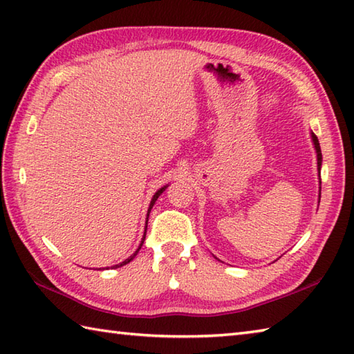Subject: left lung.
Listing matches in <instances>:
<instances>
[{"label":"left lung","instance_id":"obj_1","mask_svg":"<svg viewBox=\"0 0 354 354\" xmlns=\"http://www.w3.org/2000/svg\"><path fill=\"white\" fill-rule=\"evenodd\" d=\"M311 140H313L315 144V150H316V155H317V171H319L321 175V165H322V153H321V145L319 141H317V136L311 131ZM319 198H321V192H319Z\"/></svg>","mask_w":354,"mask_h":354}]
</instances>
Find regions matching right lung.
<instances>
[{
  "mask_svg": "<svg viewBox=\"0 0 354 354\" xmlns=\"http://www.w3.org/2000/svg\"><path fill=\"white\" fill-rule=\"evenodd\" d=\"M167 189V185H164V187H161V189H159L155 195H153V198H151V201H150V205H149V212H147V221H149V214H150V210H151V207H153V204L156 203V199L159 198V195H161V193ZM147 221H145V230H144V236H142V241H141V244H140V247H138V250L130 256V258H127L126 261H122V262H120V264H116V266H113L112 268H118V267H122V266H126V264H129L130 261H133V258L135 256L138 254V252L141 250V247H142V244H144V239H145V232H147Z\"/></svg>",
  "mask_w": 354,
  "mask_h": 354,
  "instance_id": "obj_1",
  "label": "right lung"
}]
</instances>
